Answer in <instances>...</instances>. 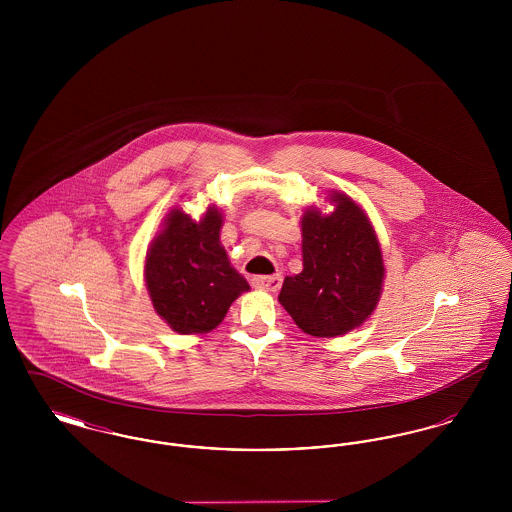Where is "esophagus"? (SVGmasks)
<instances>
[{
    "label": "esophagus",
    "instance_id": "obj_1",
    "mask_svg": "<svg viewBox=\"0 0 512 512\" xmlns=\"http://www.w3.org/2000/svg\"><path fill=\"white\" fill-rule=\"evenodd\" d=\"M251 286L257 290H265V292H278L282 286V276L280 274H272V276H255L251 278Z\"/></svg>",
    "mask_w": 512,
    "mask_h": 512
}]
</instances>
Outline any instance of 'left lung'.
I'll return each mask as SVG.
<instances>
[{
    "label": "left lung",
    "mask_w": 512,
    "mask_h": 512,
    "mask_svg": "<svg viewBox=\"0 0 512 512\" xmlns=\"http://www.w3.org/2000/svg\"><path fill=\"white\" fill-rule=\"evenodd\" d=\"M326 199L330 213L311 205L301 217L303 270L286 276L278 301L305 334L338 338L374 313L386 267L365 209L338 190Z\"/></svg>",
    "instance_id": "8db88e82"
}]
</instances>
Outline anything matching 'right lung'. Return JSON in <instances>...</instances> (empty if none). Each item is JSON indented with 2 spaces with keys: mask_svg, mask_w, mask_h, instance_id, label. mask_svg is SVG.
<instances>
[{
  "mask_svg": "<svg viewBox=\"0 0 512 512\" xmlns=\"http://www.w3.org/2000/svg\"><path fill=\"white\" fill-rule=\"evenodd\" d=\"M222 222L217 205H209L199 220L172 207L147 249L149 299L155 313L178 334L215 330L230 305L249 292L247 280L230 265L220 244Z\"/></svg>",
  "mask_w": 512,
  "mask_h": 512,
  "instance_id": "right-lung-1",
  "label": "right lung"
}]
</instances>
